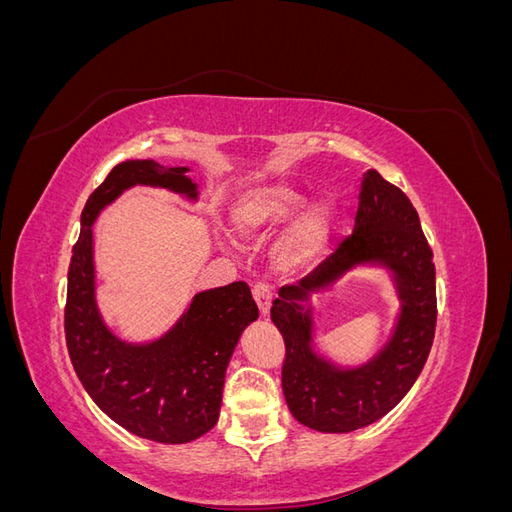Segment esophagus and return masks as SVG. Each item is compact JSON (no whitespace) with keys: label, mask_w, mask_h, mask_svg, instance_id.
Returning a JSON list of instances; mask_svg holds the SVG:
<instances>
[{"label":"esophagus","mask_w":512,"mask_h":512,"mask_svg":"<svg viewBox=\"0 0 512 512\" xmlns=\"http://www.w3.org/2000/svg\"><path fill=\"white\" fill-rule=\"evenodd\" d=\"M252 294H254V301L260 309V314L267 316L269 309H271V301H273V288L265 282H256L254 288H252Z\"/></svg>","instance_id":"34e87169"}]
</instances>
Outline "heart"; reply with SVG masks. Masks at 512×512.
<instances>
[{
  "instance_id": "heart-1",
  "label": "heart",
  "mask_w": 512,
  "mask_h": 512,
  "mask_svg": "<svg viewBox=\"0 0 512 512\" xmlns=\"http://www.w3.org/2000/svg\"><path fill=\"white\" fill-rule=\"evenodd\" d=\"M307 192L282 179L247 183L230 207V228L245 241H260L286 226L307 205ZM335 226V207L329 200L309 205L290 224L275 247L282 271H305L320 258Z\"/></svg>"
}]
</instances>
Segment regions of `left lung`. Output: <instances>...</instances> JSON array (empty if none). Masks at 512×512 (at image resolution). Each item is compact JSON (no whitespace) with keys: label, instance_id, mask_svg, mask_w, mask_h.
<instances>
[{"label":"left lung","instance_id":"obj_1","mask_svg":"<svg viewBox=\"0 0 512 512\" xmlns=\"http://www.w3.org/2000/svg\"><path fill=\"white\" fill-rule=\"evenodd\" d=\"M374 264L394 273L402 303L385 348L359 368H342L313 350L312 291L328 287L354 266ZM436 267L410 198L378 170L361 183L354 230L299 284L282 286L271 320L286 344L282 389L305 427L348 433L376 423L412 389L436 333Z\"/></svg>","mask_w":512,"mask_h":512}]
</instances>
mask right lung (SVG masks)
Listing matches in <instances>:
<instances>
[{"instance_id":"obj_1","label":"right lung","mask_w":512,"mask_h":512,"mask_svg":"<svg viewBox=\"0 0 512 512\" xmlns=\"http://www.w3.org/2000/svg\"><path fill=\"white\" fill-rule=\"evenodd\" d=\"M188 170L153 160L117 164L87 198L68 269L64 327L76 376L117 425L162 444L192 442L218 423L228 361L243 329L258 318V307L250 286L232 282L198 292L175 327L156 342H123L106 327L96 303L91 226L106 205L134 185L196 200L198 185Z\"/></svg>"}]
</instances>
